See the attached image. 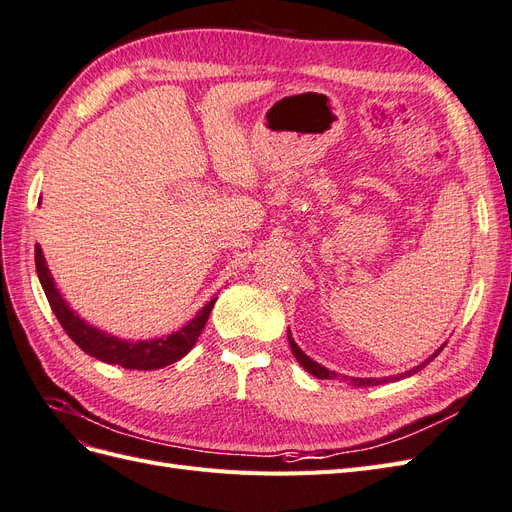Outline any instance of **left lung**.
Returning <instances> with one entry per match:
<instances>
[{"instance_id":"1","label":"left lung","mask_w":512,"mask_h":512,"mask_svg":"<svg viewBox=\"0 0 512 512\" xmlns=\"http://www.w3.org/2000/svg\"><path fill=\"white\" fill-rule=\"evenodd\" d=\"M288 344H290V348H292V354H294V359H297L299 363H301V367L305 369V371H309V374L312 376H316V378H320V380H339V382H346V384H352V386H376V384H384V382H391V380H401V378H408V376H412V374H416V371H421L427 363H431L433 359H436V356L442 352V348L446 346H442V348H438L436 352H433L429 359L425 361V363H421V365H416V367H412L410 371H406V374H399V376H389V378H354V376H342V374H335V371H329L327 367H322V365H318L316 361H312L309 359V356L294 344V339H292V335H290V331H288Z\"/></svg>"}]
</instances>
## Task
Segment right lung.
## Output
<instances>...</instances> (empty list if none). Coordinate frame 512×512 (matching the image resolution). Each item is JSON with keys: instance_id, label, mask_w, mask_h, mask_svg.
<instances>
[{"instance_id": "1", "label": "right lung", "mask_w": 512, "mask_h": 512, "mask_svg": "<svg viewBox=\"0 0 512 512\" xmlns=\"http://www.w3.org/2000/svg\"><path fill=\"white\" fill-rule=\"evenodd\" d=\"M36 271L53 314L57 316L59 324L64 327V331L68 333L72 342L89 356H96V359L108 365H121L123 369H145V371L160 369L183 359V356L194 348L198 335L203 333L213 309V303L218 299L213 297L188 324H185L183 329L170 333L168 337L128 342V339H119L115 335L98 331L96 327L87 324L83 318H79V314L72 312L70 305L61 299L59 290L55 288L53 275L49 267H46V260L38 243H36Z\"/></svg>"}]
</instances>
